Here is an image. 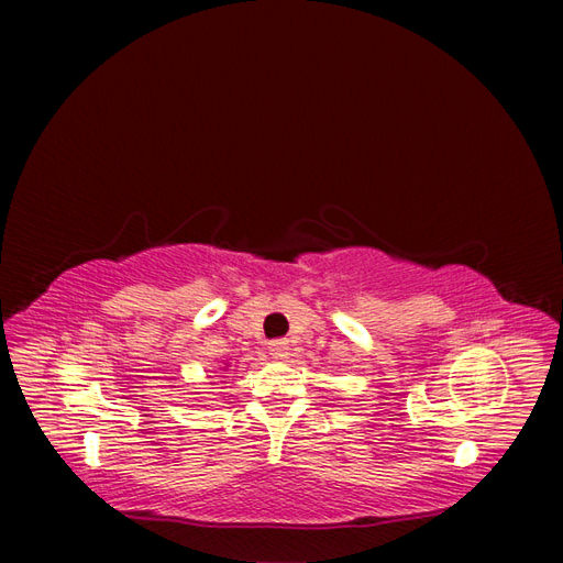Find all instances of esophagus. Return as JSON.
<instances>
[{
    "mask_svg": "<svg viewBox=\"0 0 563 563\" xmlns=\"http://www.w3.org/2000/svg\"><path fill=\"white\" fill-rule=\"evenodd\" d=\"M269 352H272V356H279V360H284V356L288 354V347H286V343H282V340H277V343L269 345Z\"/></svg>",
    "mask_w": 563,
    "mask_h": 563,
    "instance_id": "obj_1",
    "label": "esophagus"
}]
</instances>
